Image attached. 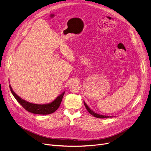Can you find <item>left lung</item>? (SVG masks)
I'll list each match as a JSON object with an SVG mask.
<instances>
[{"label":"left lung","mask_w":151,"mask_h":151,"mask_svg":"<svg viewBox=\"0 0 151 151\" xmlns=\"http://www.w3.org/2000/svg\"><path fill=\"white\" fill-rule=\"evenodd\" d=\"M83 103H84V105H85V106L86 107V109H87V111L89 112V113L91 115H92L94 117H96V118H112V117H114L113 116H106V115H100V114H97L95 112H94L93 110H91L90 108V107L88 106V105L85 103V101H83Z\"/></svg>","instance_id":"8db88e82"}]
</instances>
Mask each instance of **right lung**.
<instances>
[{"mask_svg":"<svg viewBox=\"0 0 151 151\" xmlns=\"http://www.w3.org/2000/svg\"><path fill=\"white\" fill-rule=\"evenodd\" d=\"M9 88L15 99L26 111L35 114L39 115H48L57 111L61 104L63 96L64 94V93H65V91L62 93L54 101L50 103L44 104H37L30 103L25 100H23V99H21L13 91L11 85H9Z\"/></svg>","mask_w":151,"mask_h":151,"instance_id":"obj_1","label":"right lung"}]
</instances>
